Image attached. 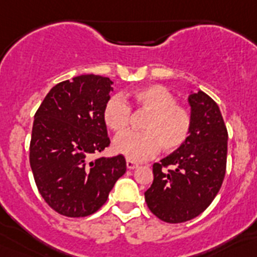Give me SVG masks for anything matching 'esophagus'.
<instances>
[{
	"mask_svg": "<svg viewBox=\"0 0 257 257\" xmlns=\"http://www.w3.org/2000/svg\"><path fill=\"white\" fill-rule=\"evenodd\" d=\"M126 166H127V169H128V170H134V169H136V167H138V163L134 162V161H131V160H127L126 161Z\"/></svg>",
	"mask_w": 257,
	"mask_h": 257,
	"instance_id": "34e87169",
	"label": "esophagus"
}]
</instances>
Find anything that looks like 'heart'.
Masks as SVG:
<instances>
[{
	"instance_id": "1",
	"label": "heart",
	"mask_w": 257,
	"mask_h": 257,
	"mask_svg": "<svg viewBox=\"0 0 257 257\" xmlns=\"http://www.w3.org/2000/svg\"><path fill=\"white\" fill-rule=\"evenodd\" d=\"M130 106L138 112L148 113L143 119L142 133L119 136L113 143V151L127 160L144 161L162 149L170 153L187 142L192 130V115L185 106L176 103V97L162 85H148L133 91ZM121 97L113 96L105 103L103 119L109 130L122 135L130 127L131 112Z\"/></svg>"
}]
</instances>
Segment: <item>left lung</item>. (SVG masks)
Returning <instances> with one entry per match:
<instances>
[{"instance_id":"1","label":"left lung","mask_w":257,"mask_h":257,"mask_svg":"<svg viewBox=\"0 0 257 257\" xmlns=\"http://www.w3.org/2000/svg\"><path fill=\"white\" fill-rule=\"evenodd\" d=\"M192 130L187 142L153 165V183L144 193L158 219L178 224L201 215L225 176L228 131L219 105L203 91L188 97Z\"/></svg>"}]
</instances>
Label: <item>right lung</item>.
I'll list each match as a JSON object with an SVG mask.
<instances>
[{"label": "right lung", "mask_w": 257, "mask_h": 257, "mask_svg": "<svg viewBox=\"0 0 257 257\" xmlns=\"http://www.w3.org/2000/svg\"><path fill=\"white\" fill-rule=\"evenodd\" d=\"M112 85L108 77L95 74L63 81L50 90L35 114L31 169L42 198L60 215L96 212L126 172L121 154L91 160L110 144L103 109Z\"/></svg>", "instance_id": "add662e5"}]
</instances>
